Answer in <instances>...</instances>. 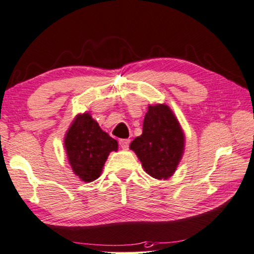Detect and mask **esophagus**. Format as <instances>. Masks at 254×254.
I'll list each match as a JSON object with an SVG mask.
<instances>
[{
  "label": "esophagus",
  "instance_id": "34e87169",
  "mask_svg": "<svg viewBox=\"0 0 254 254\" xmlns=\"http://www.w3.org/2000/svg\"><path fill=\"white\" fill-rule=\"evenodd\" d=\"M128 145H130V139H120V146L123 149H127Z\"/></svg>",
  "mask_w": 254,
  "mask_h": 254
}]
</instances>
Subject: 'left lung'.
Listing matches in <instances>:
<instances>
[{"mask_svg": "<svg viewBox=\"0 0 254 254\" xmlns=\"http://www.w3.org/2000/svg\"><path fill=\"white\" fill-rule=\"evenodd\" d=\"M185 135L177 117L163 104L148 107L142 134L131 142L145 171L155 179H169L183 157Z\"/></svg>", "mask_w": 254, "mask_h": 254, "instance_id": "left-lung-1", "label": "left lung"}]
</instances>
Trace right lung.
<instances>
[{
	"mask_svg": "<svg viewBox=\"0 0 254 254\" xmlns=\"http://www.w3.org/2000/svg\"><path fill=\"white\" fill-rule=\"evenodd\" d=\"M64 142L71 169L85 183L100 177L109 153L119 147L116 140L101 130L89 113L75 117Z\"/></svg>",
	"mask_w": 254,
	"mask_h": 254,
	"instance_id": "add662e5",
	"label": "right lung"
}]
</instances>
